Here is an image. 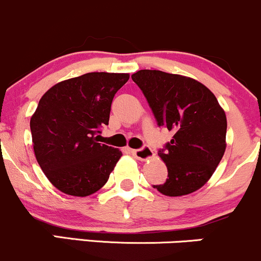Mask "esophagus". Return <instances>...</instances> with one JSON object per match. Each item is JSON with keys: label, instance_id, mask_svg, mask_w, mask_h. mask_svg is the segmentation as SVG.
Instances as JSON below:
<instances>
[{"label": "esophagus", "instance_id": "esophagus-1", "mask_svg": "<svg viewBox=\"0 0 261 261\" xmlns=\"http://www.w3.org/2000/svg\"><path fill=\"white\" fill-rule=\"evenodd\" d=\"M132 154H133L137 159L146 160L149 159V158H151V155H153V150H151L150 146L144 145L139 149H133V150H132Z\"/></svg>", "mask_w": 261, "mask_h": 261}]
</instances>
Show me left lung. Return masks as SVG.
Segmentation results:
<instances>
[{"instance_id":"1","label":"left lung","mask_w":261,"mask_h":261,"mask_svg":"<svg viewBox=\"0 0 261 261\" xmlns=\"http://www.w3.org/2000/svg\"><path fill=\"white\" fill-rule=\"evenodd\" d=\"M148 101L159 127L172 139L158 154L168 178L154 189L166 196H184L208 181L225 150L227 118L212 92L194 79L160 70L132 75Z\"/></svg>"}]
</instances>
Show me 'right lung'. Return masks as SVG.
<instances>
[{"instance_id": "add662e5", "label": "right lung", "mask_w": 261, "mask_h": 261, "mask_svg": "<svg viewBox=\"0 0 261 261\" xmlns=\"http://www.w3.org/2000/svg\"><path fill=\"white\" fill-rule=\"evenodd\" d=\"M128 79V74L89 72L54 85L40 98L31 118L34 154L45 176L64 194H95L122 156L121 150L96 138Z\"/></svg>"}]
</instances>
